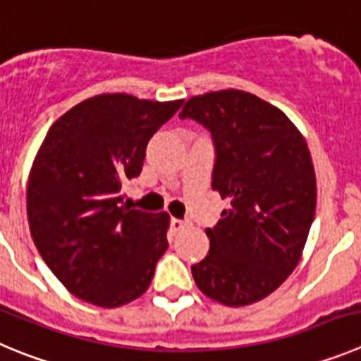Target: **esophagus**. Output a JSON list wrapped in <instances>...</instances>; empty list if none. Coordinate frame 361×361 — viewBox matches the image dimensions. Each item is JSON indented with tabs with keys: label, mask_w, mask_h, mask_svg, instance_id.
Returning <instances> with one entry per match:
<instances>
[{
	"label": "esophagus",
	"mask_w": 361,
	"mask_h": 361,
	"mask_svg": "<svg viewBox=\"0 0 361 361\" xmlns=\"http://www.w3.org/2000/svg\"><path fill=\"white\" fill-rule=\"evenodd\" d=\"M170 226H171V229H173L175 233H177V231H183L184 227L188 226V221L180 220V218H171V220H170Z\"/></svg>",
	"instance_id": "1"
}]
</instances>
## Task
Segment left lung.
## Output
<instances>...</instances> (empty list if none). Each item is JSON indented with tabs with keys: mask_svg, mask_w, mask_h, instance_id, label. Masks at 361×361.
<instances>
[{
	"mask_svg": "<svg viewBox=\"0 0 361 361\" xmlns=\"http://www.w3.org/2000/svg\"><path fill=\"white\" fill-rule=\"evenodd\" d=\"M178 116L211 132V188L231 204L206 229L211 247L191 267L195 283L226 306L264 299L297 267L315 216L306 140L283 111L238 89L190 98Z\"/></svg>",
	"mask_w": 361,
	"mask_h": 361,
	"instance_id": "8db88e82",
	"label": "left lung"
}]
</instances>
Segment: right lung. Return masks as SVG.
Masks as SVG:
<instances>
[{
	"mask_svg": "<svg viewBox=\"0 0 361 361\" xmlns=\"http://www.w3.org/2000/svg\"><path fill=\"white\" fill-rule=\"evenodd\" d=\"M183 104L98 94L49 127L30 170L26 213L39 254L78 299L118 308L150 286L170 216L130 209L121 188Z\"/></svg>",
	"mask_w": 361,
	"mask_h": 361,
	"instance_id": "1",
	"label": "right lung"
}]
</instances>
